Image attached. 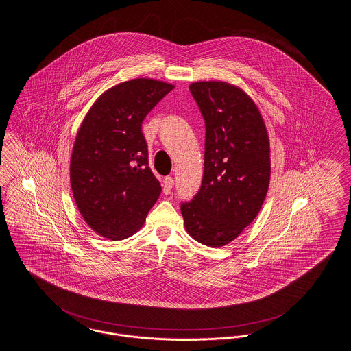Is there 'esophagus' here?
<instances>
[{"label":"esophagus","instance_id":"34e87169","mask_svg":"<svg viewBox=\"0 0 351 351\" xmlns=\"http://www.w3.org/2000/svg\"><path fill=\"white\" fill-rule=\"evenodd\" d=\"M162 186L164 195H169V193H171V191H172V189H173V179H172L171 176H167V178H164Z\"/></svg>","mask_w":351,"mask_h":351}]
</instances>
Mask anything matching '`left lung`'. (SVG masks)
<instances>
[{
  "instance_id": "1",
  "label": "left lung",
  "mask_w": 351,
  "mask_h": 351,
  "mask_svg": "<svg viewBox=\"0 0 351 351\" xmlns=\"http://www.w3.org/2000/svg\"><path fill=\"white\" fill-rule=\"evenodd\" d=\"M206 124L202 187L180 204L189 235L210 247L234 241L258 215L270 184L263 119L239 88L221 81L189 85Z\"/></svg>"
}]
</instances>
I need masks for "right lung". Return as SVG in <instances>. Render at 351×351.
Instances as JSON below:
<instances>
[{
    "mask_svg": "<svg viewBox=\"0 0 351 351\" xmlns=\"http://www.w3.org/2000/svg\"><path fill=\"white\" fill-rule=\"evenodd\" d=\"M172 89L151 79L121 82L100 96L81 124L71 186L84 220L104 238L132 235L162 192L148 165L141 123Z\"/></svg>",
    "mask_w": 351,
    "mask_h": 351,
    "instance_id": "obj_1",
    "label": "right lung"
}]
</instances>
